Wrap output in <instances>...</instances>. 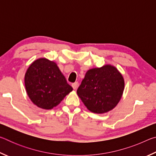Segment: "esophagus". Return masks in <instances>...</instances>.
Instances as JSON below:
<instances>
[{"label": "esophagus", "mask_w": 156, "mask_h": 156, "mask_svg": "<svg viewBox=\"0 0 156 156\" xmlns=\"http://www.w3.org/2000/svg\"><path fill=\"white\" fill-rule=\"evenodd\" d=\"M72 87H73V89H77V87H78V82H76V83H73L72 84Z\"/></svg>", "instance_id": "esophagus-1"}]
</instances>
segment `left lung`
<instances>
[{"label":"left lung","mask_w":156,"mask_h":156,"mask_svg":"<svg viewBox=\"0 0 156 156\" xmlns=\"http://www.w3.org/2000/svg\"><path fill=\"white\" fill-rule=\"evenodd\" d=\"M125 80L114 66L105 65L87 72L77 94L88 110L104 113L112 110L122 98Z\"/></svg>","instance_id":"obj_1"}]
</instances>
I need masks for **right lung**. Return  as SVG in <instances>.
I'll use <instances>...</instances> for the list:
<instances>
[{
    "mask_svg": "<svg viewBox=\"0 0 156 156\" xmlns=\"http://www.w3.org/2000/svg\"><path fill=\"white\" fill-rule=\"evenodd\" d=\"M25 85L31 102L43 109L56 107L73 90L56 63L44 58L36 60L28 67Z\"/></svg>",
    "mask_w": 156,
    "mask_h": 156,
    "instance_id": "obj_1",
    "label": "right lung"
}]
</instances>
